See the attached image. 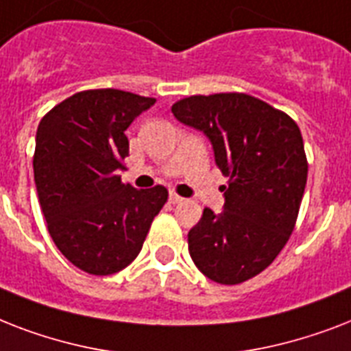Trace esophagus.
<instances>
[{"label":"esophagus","instance_id":"1","mask_svg":"<svg viewBox=\"0 0 351 351\" xmlns=\"http://www.w3.org/2000/svg\"><path fill=\"white\" fill-rule=\"evenodd\" d=\"M169 202L173 204V206H176V204H182V202H184V198L178 197L176 193H169Z\"/></svg>","mask_w":351,"mask_h":351}]
</instances>
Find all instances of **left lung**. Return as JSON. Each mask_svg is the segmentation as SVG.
<instances>
[{"instance_id":"obj_1","label":"left lung","mask_w":351,"mask_h":351,"mask_svg":"<svg viewBox=\"0 0 351 351\" xmlns=\"http://www.w3.org/2000/svg\"><path fill=\"white\" fill-rule=\"evenodd\" d=\"M171 111L208 136L219 169L230 176L222 211L206 208L187 233L189 255L215 282H244L275 261L295 228L308 178L299 125L239 93L191 96Z\"/></svg>"}]
</instances>
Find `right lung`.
Listing matches in <instances>:
<instances>
[{"mask_svg":"<svg viewBox=\"0 0 351 351\" xmlns=\"http://www.w3.org/2000/svg\"><path fill=\"white\" fill-rule=\"evenodd\" d=\"M154 101L118 89L84 90L38 125L32 165L47 230L85 273L129 266L167 200L164 186L138 191L118 176L129 154L127 127Z\"/></svg>","mask_w":351,"mask_h":351,"instance_id":"1","label":"right lung"}]
</instances>
